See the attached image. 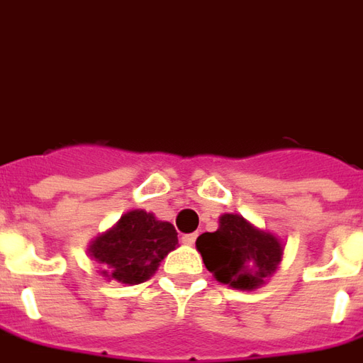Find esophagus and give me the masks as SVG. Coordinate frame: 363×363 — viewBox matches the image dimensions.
<instances>
[{"instance_id":"obj_1","label":"esophagus","mask_w":363,"mask_h":363,"mask_svg":"<svg viewBox=\"0 0 363 363\" xmlns=\"http://www.w3.org/2000/svg\"><path fill=\"white\" fill-rule=\"evenodd\" d=\"M196 236H198L196 233H192V235H182V238H181L182 244H186V246H192V244L196 242Z\"/></svg>"}]
</instances>
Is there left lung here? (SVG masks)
Returning a JSON list of instances; mask_svg holds the SVG:
<instances>
[{
  "instance_id": "1",
  "label": "left lung",
  "mask_w": 363,
  "mask_h": 363,
  "mask_svg": "<svg viewBox=\"0 0 363 363\" xmlns=\"http://www.w3.org/2000/svg\"><path fill=\"white\" fill-rule=\"evenodd\" d=\"M196 250L219 283L235 291H256L283 262L284 244L238 213H223L219 229L198 236Z\"/></svg>"
}]
</instances>
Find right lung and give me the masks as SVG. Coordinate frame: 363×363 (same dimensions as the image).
<instances>
[{"mask_svg":"<svg viewBox=\"0 0 363 363\" xmlns=\"http://www.w3.org/2000/svg\"><path fill=\"white\" fill-rule=\"evenodd\" d=\"M179 246L177 230L146 209L123 213L111 229L90 240L88 254L99 264V275L121 284L144 283L163 257Z\"/></svg>","mask_w":363,"mask_h":363,"instance_id":"add662e5","label":"right lung"}]
</instances>
